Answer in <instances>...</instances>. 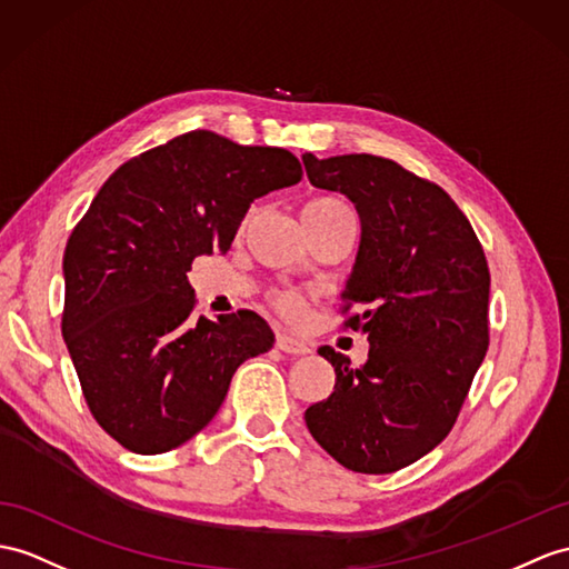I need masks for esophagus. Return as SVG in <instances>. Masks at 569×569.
Listing matches in <instances>:
<instances>
[{
    "mask_svg": "<svg viewBox=\"0 0 569 569\" xmlns=\"http://www.w3.org/2000/svg\"><path fill=\"white\" fill-rule=\"evenodd\" d=\"M274 348L287 352V355H307V352H311V348H309L307 342L297 340V338H292V336H284V332H280V336H277Z\"/></svg>",
    "mask_w": 569,
    "mask_h": 569,
    "instance_id": "esophagus-1",
    "label": "esophagus"
}]
</instances>
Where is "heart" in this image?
I'll return each instance as SVG.
<instances>
[{"label": "heart", "instance_id": "heart-1", "mask_svg": "<svg viewBox=\"0 0 569 569\" xmlns=\"http://www.w3.org/2000/svg\"><path fill=\"white\" fill-rule=\"evenodd\" d=\"M345 212H350L348 207H345L338 198H330V196H316L301 204V219L309 231L321 227L323 221L338 217V214H345ZM253 217H256V210L246 214L243 229L251 224ZM270 303L284 318H289V321H299V318H303V313H307V307H309L307 299H303L299 292H295V289H274V292L270 295Z\"/></svg>", "mask_w": 569, "mask_h": 569}]
</instances>
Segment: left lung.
<instances>
[{
  "mask_svg": "<svg viewBox=\"0 0 569 569\" xmlns=\"http://www.w3.org/2000/svg\"><path fill=\"white\" fill-rule=\"evenodd\" d=\"M316 188L348 196L362 221L355 270L342 292V328L367 332L369 359L336 367L326 400L307 408L309 432L357 473L383 476L432 451L459 418L488 352L490 268L447 190L373 157L303 154Z\"/></svg>",
  "mask_w": 569,
  "mask_h": 569,
  "instance_id": "obj_1",
  "label": "left lung"
}]
</instances>
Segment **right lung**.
I'll list each match as a JSON object with an SVG mask.
<instances>
[{
    "label": "right lung",
    "mask_w": 569,
    "mask_h": 569,
    "mask_svg": "<svg viewBox=\"0 0 569 569\" xmlns=\"http://www.w3.org/2000/svg\"><path fill=\"white\" fill-rule=\"evenodd\" d=\"M301 176L292 151L192 130L124 161L79 219L62 260V336L93 420L120 447L186 445L233 371L272 348L256 311L196 318L188 272L229 251L256 198Z\"/></svg>",
    "instance_id": "right-lung-1"
}]
</instances>
